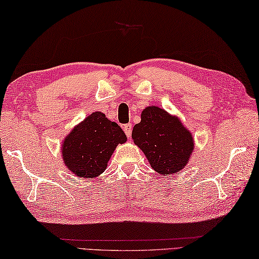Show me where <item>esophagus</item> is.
I'll use <instances>...</instances> for the list:
<instances>
[{
  "instance_id": "obj_1",
  "label": "esophagus",
  "mask_w": 259,
  "mask_h": 259,
  "mask_svg": "<svg viewBox=\"0 0 259 259\" xmlns=\"http://www.w3.org/2000/svg\"><path fill=\"white\" fill-rule=\"evenodd\" d=\"M122 130H124V132L127 135V138H131V134H132V124L124 125V127H122Z\"/></svg>"
}]
</instances>
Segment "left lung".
Wrapping results in <instances>:
<instances>
[{"label":"left lung","mask_w":259,"mask_h":259,"mask_svg":"<svg viewBox=\"0 0 259 259\" xmlns=\"http://www.w3.org/2000/svg\"><path fill=\"white\" fill-rule=\"evenodd\" d=\"M134 143L145 152L155 171L175 175L187 164L194 149L193 137L177 117L158 107H148L133 127Z\"/></svg>","instance_id":"obj_1"}]
</instances>
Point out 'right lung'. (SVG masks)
<instances>
[{
	"label": "right lung",
	"instance_id": "right-lung-1",
	"mask_svg": "<svg viewBox=\"0 0 259 259\" xmlns=\"http://www.w3.org/2000/svg\"><path fill=\"white\" fill-rule=\"evenodd\" d=\"M121 127L104 113L94 112L75 126L62 147L64 163L75 176L95 178L107 167L112 152L126 142Z\"/></svg>",
	"mask_w": 259,
	"mask_h": 259
}]
</instances>
